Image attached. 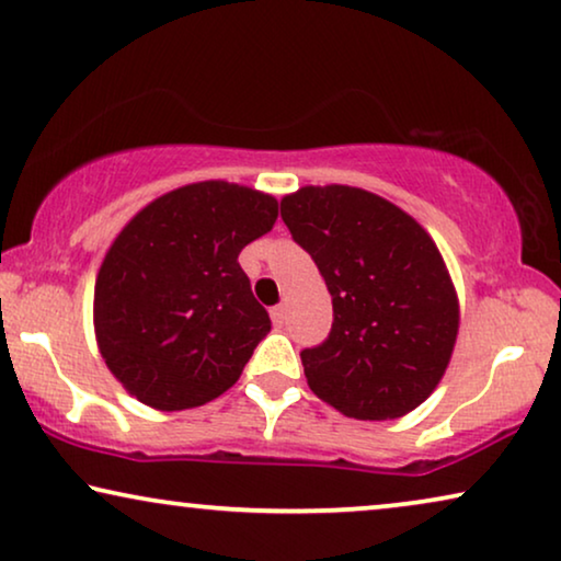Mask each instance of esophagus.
I'll list each match as a JSON object with an SVG mask.
<instances>
[{"mask_svg":"<svg viewBox=\"0 0 561 561\" xmlns=\"http://www.w3.org/2000/svg\"><path fill=\"white\" fill-rule=\"evenodd\" d=\"M284 318H287V312H284V305L272 307V320H274V325L282 328V325H284Z\"/></svg>","mask_w":561,"mask_h":561,"instance_id":"esophagus-1","label":"esophagus"}]
</instances>
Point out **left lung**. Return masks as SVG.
I'll use <instances>...</instances> for the list:
<instances>
[{"label":"left lung","mask_w":561,"mask_h":561,"mask_svg":"<svg viewBox=\"0 0 561 561\" xmlns=\"http://www.w3.org/2000/svg\"><path fill=\"white\" fill-rule=\"evenodd\" d=\"M282 220L333 297L328 341L299 353L314 397L370 422L427 401L460 328L455 284L432 236L399 205L351 185L284 195Z\"/></svg>","instance_id":"1"}]
</instances>
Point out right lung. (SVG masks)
Segmentation results:
<instances>
[{"label": "right lung", "mask_w": 561, "mask_h": 561, "mask_svg": "<svg viewBox=\"0 0 561 561\" xmlns=\"http://www.w3.org/2000/svg\"><path fill=\"white\" fill-rule=\"evenodd\" d=\"M277 216L272 195L205 180L160 195L122 228L96 277L93 330L108 370L141 404L180 412L239 381L272 330L239 254Z\"/></svg>", "instance_id": "1"}]
</instances>
